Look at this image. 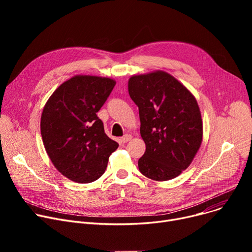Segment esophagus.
<instances>
[{"mask_svg":"<svg viewBox=\"0 0 252 252\" xmlns=\"http://www.w3.org/2000/svg\"><path fill=\"white\" fill-rule=\"evenodd\" d=\"M130 139H131V136L128 135V134H126V135H125L124 137L121 138V142H122V143H126V142H128Z\"/></svg>","mask_w":252,"mask_h":252,"instance_id":"esophagus-1","label":"esophagus"}]
</instances>
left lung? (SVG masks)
Wrapping results in <instances>:
<instances>
[{"mask_svg": "<svg viewBox=\"0 0 252 252\" xmlns=\"http://www.w3.org/2000/svg\"><path fill=\"white\" fill-rule=\"evenodd\" d=\"M129 97L139 107L146 151L138 161L141 174L154 181L178 177L192 162L202 142L199 106L191 92L165 71L128 79Z\"/></svg>", "mask_w": 252, "mask_h": 252, "instance_id": "obj_1", "label": "left lung"}]
</instances>
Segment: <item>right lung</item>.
<instances>
[{"label": "right lung", "instance_id": "obj_1", "mask_svg": "<svg viewBox=\"0 0 252 252\" xmlns=\"http://www.w3.org/2000/svg\"><path fill=\"white\" fill-rule=\"evenodd\" d=\"M114 86L108 77L75 75L55 90L43 109L41 134L47 154L73 182L98 180L118 147L97 116Z\"/></svg>", "mask_w": 252, "mask_h": 252}]
</instances>
